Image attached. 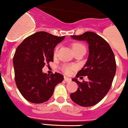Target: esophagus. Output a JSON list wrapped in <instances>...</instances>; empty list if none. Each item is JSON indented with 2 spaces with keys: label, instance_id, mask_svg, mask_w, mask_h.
Listing matches in <instances>:
<instances>
[{
  "label": "esophagus",
  "instance_id": "34e87169",
  "mask_svg": "<svg viewBox=\"0 0 128 128\" xmlns=\"http://www.w3.org/2000/svg\"><path fill=\"white\" fill-rule=\"evenodd\" d=\"M64 80H65V81H66V82H70V81L72 80L70 78L67 77V76H64Z\"/></svg>",
  "mask_w": 128,
  "mask_h": 128
}]
</instances>
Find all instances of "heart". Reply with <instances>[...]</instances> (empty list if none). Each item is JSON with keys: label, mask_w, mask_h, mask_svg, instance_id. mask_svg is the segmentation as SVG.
Instances as JSON below:
<instances>
[{"label": "heart", "mask_w": 128, "mask_h": 128, "mask_svg": "<svg viewBox=\"0 0 128 128\" xmlns=\"http://www.w3.org/2000/svg\"><path fill=\"white\" fill-rule=\"evenodd\" d=\"M72 49H73V52H76V51L81 50V49H85L86 50V48L82 44H80V43H74V44H73V45H72ZM57 52H58V47L56 48V49H55V52H54L55 55H56V53H57ZM73 68H74L73 66H64V67L62 68V70L64 71L65 73H70L71 72V71H72Z\"/></svg>", "instance_id": "obj_1"}]
</instances>
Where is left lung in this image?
<instances>
[{"mask_svg": "<svg viewBox=\"0 0 128 128\" xmlns=\"http://www.w3.org/2000/svg\"><path fill=\"white\" fill-rule=\"evenodd\" d=\"M74 40L86 41L89 56L87 62L72 80L78 84L76 92L71 93L72 100L84 107L98 103L109 92L116 73V62L110 46L96 33L86 32L80 35H71ZM87 76L88 82L80 83L77 78Z\"/></svg>", "mask_w": 128, "mask_h": 128, "instance_id": "1", "label": "left lung"}]
</instances>
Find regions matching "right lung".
Listing matches in <instances>:
<instances>
[{
    "instance_id": "add662e5",
    "label": "right lung",
    "mask_w": 128,
    "mask_h": 128,
    "mask_svg": "<svg viewBox=\"0 0 128 128\" xmlns=\"http://www.w3.org/2000/svg\"><path fill=\"white\" fill-rule=\"evenodd\" d=\"M64 38L38 32L25 38L16 48L13 59L15 82L29 102L40 104L48 101L55 86L64 80L60 73H43L42 68L53 62L54 48Z\"/></svg>"
}]
</instances>
